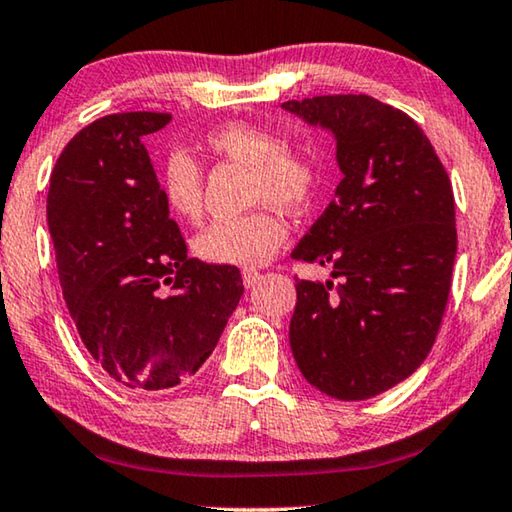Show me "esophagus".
Returning <instances> with one entry per match:
<instances>
[{
  "label": "esophagus",
  "mask_w": 512,
  "mask_h": 512,
  "mask_svg": "<svg viewBox=\"0 0 512 512\" xmlns=\"http://www.w3.org/2000/svg\"><path fill=\"white\" fill-rule=\"evenodd\" d=\"M243 285H246L248 289H253L255 285H257V282H259V278H262V276H259V273L257 271H253V269H246V271H243Z\"/></svg>",
  "instance_id": "34e87169"
}]
</instances>
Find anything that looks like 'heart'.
Returning a JSON list of instances; mask_svg holds the SVG:
<instances>
[{"mask_svg":"<svg viewBox=\"0 0 512 512\" xmlns=\"http://www.w3.org/2000/svg\"><path fill=\"white\" fill-rule=\"evenodd\" d=\"M213 154L250 167L253 202H269L296 211L315 193V167L308 158L282 149L280 137L264 126L232 121L207 137ZM165 207L181 220H197L202 213V174L190 156L174 151L160 174ZM287 227L276 213L259 209L241 218H223L195 236V253L204 262L253 269L278 253Z\"/></svg>","mask_w":512,"mask_h":512,"instance_id":"b5f03b06","label":"heart"}]
</instances>
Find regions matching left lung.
<instances>
[{"label": "left lung", "instance_id": "1", "mask_svg": "<svg viewBox=\"0 0 512 512\" xmlns=\"http://www.w3.org/2000/svg\"><path fill=\"white\" fill-rule=\"evenodd\" d=\"M329 131L342 181L292 257L331 266L296 282L289 345L301 375L335 400H368L430 354L457 253L451 179L421 126L370 96L282 103Z\"/></svg>", "mask_w": 512, "mask_h": 512}]
</instances>
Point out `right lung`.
<instances>
[{"mask_svg": "<svg viewBox=\"0 0 512 512\" xmlns=\"http://www.w3.org/2000/svg\"><path fill=\"white\" fill-rule=\"evenodd\" d=\"M163 112L94 121L61 151L48 227L61 292L89 354L126 388L163 393L193 379L243 296L241 271L188 257L144 137Z\"/></svg>", "mask_w": 512, "mask_h": 512, "instance_id": "right-lung-1", "label": "right lung"}]
</instances>
